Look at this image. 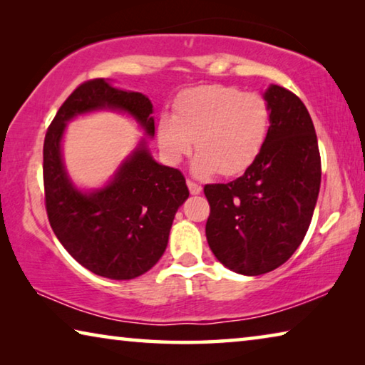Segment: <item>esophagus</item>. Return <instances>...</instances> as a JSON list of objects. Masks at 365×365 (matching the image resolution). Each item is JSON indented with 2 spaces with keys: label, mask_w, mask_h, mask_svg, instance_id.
I'll return each mask as SVG.
<instances>
[{
  "label": "esophagus",
  "mask_w": 365,
  "mask_h": 365,
  "mask_svg": "<svg viewBox=\"0 0 365 365\" xmlns=\"http://www.w3.org/2000/svg\"><path fill=\"white\" fill-rule=\"evenodd\" d=\"M187 185H188V190H190V193H191V195H200L201 191H202V188L200 187V185L195 183V182L187 180Z\"/></svg>",
  "instance_id": "1"
}]
</instances>
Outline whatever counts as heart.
<instances>
[{"mask_svg": "<svg viewBox=\"0 0 365 365\" xmlns=\"http://www.w3.org/2000/svg\"><path fill=\"white\" fill-rule=\"evenodd\" d=\"M174 115L158 123L164 158L177 164L196 146L191 170L196 177L242 174L261 153L267 138L270 108L257 93L227 85H202L177 98Z\"/></svg>", "mask_w": 365, "mask_h": 365, "instance_id": "b5f03b06", "label": "heart"}]
</instances>
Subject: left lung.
Here are the masks:
<instances>
[{
  "mask_svg": "<svg viewBox=\"0 0 365 365\" xmlns=\"http://www.w3.org/2000/svg\"><path fill=\"white\" fill-rule=\"evenodd\" d=\"M262 96L270 125L259 156L237 180L205 187L209 248L227 269L250 277L280 267L298 250L322 175L316 128L302 101L279 85Z\"/></svg>",
  "mask_w": 365,
  "mask_h": 365,
  "instance_id": "left-lung-1",
  "label": "left lung"
}]
</instances>
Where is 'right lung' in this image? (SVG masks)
<instances>
[{
    "label": "right lung",
    "mask_w": 365,
    "mask_h": 365,
    "mask_svg": "<svg viewBox=\"0 0 365 365\" xmlns=\"http://www.w3.org/2000/svg\"><path fill=\"white\" fill-rule=\"evenodd\" d=\"M103 110L128 115L147 137L106 184L80 189L63 164L66 123ZM153 110L143 93L117 88L110 80H90L59 108L43 145L46 212L53 232L78 264L110 280H132L159 261L178 207L190 195L182 172L159 164L150 151Z\"/></svg>",
    "instance_id": "right-lung-1"
}]
</instances>
